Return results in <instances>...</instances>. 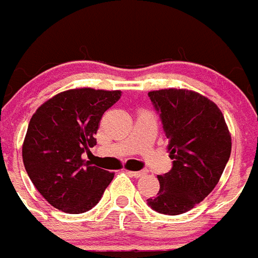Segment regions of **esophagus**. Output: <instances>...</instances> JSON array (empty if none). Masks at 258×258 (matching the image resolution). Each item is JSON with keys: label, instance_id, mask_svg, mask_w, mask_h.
Instances as JSON below:
<instances>
[{"label": "esophagus", "instance_id": "34e87169", "mask_svg": "<svg viewBox=\"0 0 258 258\" xmlns=\"http://www.w3.org/2000/svg\"><path fill=\"white\" fill-rule=\"evenodd\" d=\"M127 173L134 177H142L144 176L147 172H146V171H127Z\"/></svg>", "mask_w": 258, "mask_h": 258}]
</instances>
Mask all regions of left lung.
I'll return each instance as SVG.
<instances>
[{
	"label": "left lung",
	"instance_id": "1",
	"mask_svg": "<svg viewBox=\"0 0 258 258\" xmlns=\"http://www.w3.org/2000/svg\"><path fill=\"white\" fill-rule=\"evenodd\" d=\"M148 96L160 112L173 165L159 175L160 189L147 202L159 213L181 215L217 185L231 156V134L216 103L196 91L163 89Z\"/></svg>",
	"mask_w": 258,
	"mask_h": 258
}]
</instances>
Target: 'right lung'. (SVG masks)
<instances>
[{
  "instance_id": "right-lung-1",
  "label": "right lung",
  "mask_w": 258,
  "mask_h": 258,
  "mask_svg": "<svg viewBox=\"0 0 258 258\" xmlns=\"http://www.w3.org/2000/svg\"><path fill=\"white\" fill-rule=\"evenodd\" d=\"M119 90L71 89L41 104L22 144L27 175L46 202L66 213H83L102 198L114 172L91 165L82 154L94 147L102 115Z\"/></svg>"
}]
</instances>
